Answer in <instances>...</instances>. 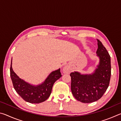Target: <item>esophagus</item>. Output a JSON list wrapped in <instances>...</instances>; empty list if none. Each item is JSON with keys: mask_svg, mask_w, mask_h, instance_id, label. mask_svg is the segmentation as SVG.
I'll return each instance as SVG.
<instances>
[{"mask_svg": "<svg viewBox=\"0 0 121 121\" xmlns=\"http://www.w3.org/2000/svg\"><path fill=\"white\" fill-rule=\"evenodd\" d=\"M63 73H70V69L69 67V66H68V65H65V66L63 67Z\"/></svg>", "mask_w": 121, "mask_h": 121, "instance_id": "obj_1", "label": "esophagus"}]
</instances>
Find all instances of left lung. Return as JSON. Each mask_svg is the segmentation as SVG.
<instances>
[{
	"label": "left lung",
	"instance_id": "obj_1",
	"mask_svg": "<svg viewBox=\"0 0 121 121\" xmlns=\"http://www.w3.org/2000/svg\"><path fill=\"white\" fill-rule=\"evenodd\" d=\"M99 64L91 74L71 73V90L73 97L84 103H91L102 97L109 84L111 76L110 56L102 43L97 39Z\"/></svg>",
	"mask_w": 121,
	"mask_h": 121
}]
</instances>
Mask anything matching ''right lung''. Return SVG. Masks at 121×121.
<instances>
[{"mask_svg":"<svg viewBox=\"0 0 121 121\" xmlns=\"http://www.w3.org/2000/svg\"><path fill=\"white\" fill-rule=\"evenodd\" d=\"M10 75L14 89L22 99L31 104H39L48 99L55 82L62 76L60 69L52 71L43 83L37 86L26 82L16 75L10 67Z\"/></svg>","mask_w":121,"mask_h":121,"instance_id":"obj_1","label":"right lung"}]
</instances>
